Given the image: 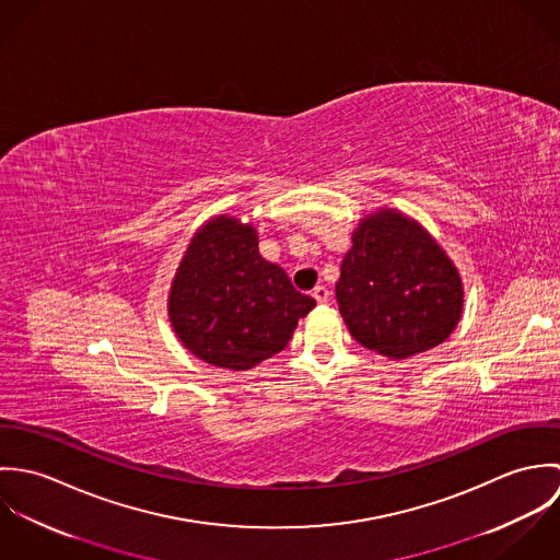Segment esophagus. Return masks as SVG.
Here are the masks:
<instances>
[{"instance_id": "obj_1", "label": "esophagus", "mask_w": 560, "mask_h": 560, "mask_svg": "<svg viewBox=\"0 0 560 560\" xmlns=\"http://www.w3.org/2000/svg\"><path fill=\"white\" fill-rule=\"evenodd\" d=\"M313 298L317 300V304H327V300H329V291H327V287H315V291H313Z\"/></svg>"}]
</instances>
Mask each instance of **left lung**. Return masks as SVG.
Masks as SVG:
<instances>
[{
	"instance_id": "obj_1",
	"label": "left lung",
	"mask_w": 560,
	"mask_h": 560,
	"mask_svg": "<svg viewBox=\"0 0 560 560\" xmlns=\"http://www.w3.org/2000/svg\"><path fill=\"white\" fill-rule=\"evenodd\" d=\"M351 241L336 282L351 336L393 360L444 342L462 317L464 284L438 241L393 209L364 218Z\"/></svg>"
}]
</instances>
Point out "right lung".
<instances>
[{
  "label": "right lung",
  "instance_id": "right-lung-1",
  "mask_svg": "<svg viewBox=\"0 0 560 560\" xmlns=\"http://www.w3.org/2000/svg\"><path fill=\"white\" fill-rule=\"evenodd\" d=\"M315 306L282 267L260 256L249 224L218 215L187 245L172 280L167 315L196 358L247 371L282 351L298 320Z\"/></svg>",
  "mask_w": 560,
  "mask_h": 560
}]
</instances>
